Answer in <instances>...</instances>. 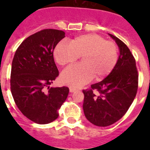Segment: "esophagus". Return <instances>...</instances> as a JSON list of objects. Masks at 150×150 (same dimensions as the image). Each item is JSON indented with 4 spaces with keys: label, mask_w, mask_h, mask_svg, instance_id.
Here are the masks:
<instances>
[{
    "label": "esophagus",
    "mask_w": 150,
    "mask_h": 150,
    "mask_svg": "<svg viewBox=\"0 0 150 150\" xmlns=\"http://www.w3.org/2000/svg\"><path fill=\"white\" fill-rule=\"evenodd\" d=\"M76 89L74 88H72V87H70V91L71 92H74V91H76Z\"/></svg>",
    "instance_id": "esophagus-1"
}]
</instances>
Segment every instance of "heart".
Segmentation results:
<instances>
[{"label":"heart","instance_id":"obj_1","mask_svg":"<svg viewBox=\"0 0 150 150\" xmlns=\"http://www.w3.org/2000/svg\"><path fill=\"white\" fill-rule=\"evenodd\" d=\"M54 56L62 66L74 63L82 57V64L68 67L61 76L64 84L79 88L93 77L99 80L112 72L118 60V47L114 42L106 40L98 34H83L71 40L70 44L57 45Z\"/></svg>","mask_w":150,"mask_h":150}]
</instances>
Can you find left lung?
Listing matches in <instances>:
<instances>
[{
  "label": "left lung",
  "instance_id": "obj_1",
  "mask_svg": "<svg viewBox=\"0 0 150 150\" xmlns=\"http://www.w3.org/2000/svg\"><path fill=\"white\" fill-rule=\"evenodd\" d=\"M117 43L120 55L112 72L102 81L83 90V111L95 125L109 126L124 116L137 95L138 72L136 62L128 46L110 34Z\"/></svg>",
  "mask_w": 150,
  "mask_h": 150
}]
</instances>
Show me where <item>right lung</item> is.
Wrapping results in <instances>:
<instances>
[{
    "label": "right lung",
    "instance_id": "obj_1",
    "mask_svg": "<svg viewBox=\"0 0 150 150\" xmlns=\"http://www.w3.org/2000/svg\"><path fill=\"white\" fill-rule=\"evenodd\" d=\"M63 30L43 29L19 45L12 62L10 89L22 114L38 124H48L59 116L68 87L50 88L59 76L53 51L65 36Z\"/></svg>",
    "mask_w": 150,
    "mask_h": 150
}]
</instances>
